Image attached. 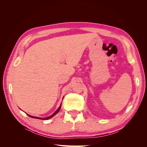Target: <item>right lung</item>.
<instances>
[{
  "label": "right lung",
  "mask_w": 147,
  "mask_h": 147,
  "mask_svg": "<svg viewBox=\"0 0 147 147\" xmlns=\"http://www.w3.org/2000/svg\"><path fill=\"white\" fill-rule=\"evenodd\" d=\"M61 104L60 105V106L59 107V108L57 109V110L56 111V112L53 113V114H52L51 116H50V117H46V118H40V117H33V116H31V115H28V114H27L29 117H31V118H37V119H44V120H45V119H50V118H51L53 117H54L55 115H56V114H57V113L59 112V111L60 110V109H61Z\"/></svg>",
  "instance_id": "1"
}]
</instances>
